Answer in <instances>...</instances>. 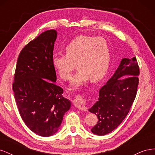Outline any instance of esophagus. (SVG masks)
<instances>
[{
	"label": "esophagus",
	"mask_w": 155,
	"mask_h": 155,
	"mask_svg": "<svg viewBox=\"0 0 155 155\" xmlns=\"http://www.w3.org/2000/svg\"><path fill=\"white\" fill-rule=\"evenodd\" d=\"M73 103L75 107H76L78 109L81 110H87V107H85V102H84V100L81 96L76 97L73 101Z\"/></svg>",
	"instance_id": "34e87169"
}]
</instances>
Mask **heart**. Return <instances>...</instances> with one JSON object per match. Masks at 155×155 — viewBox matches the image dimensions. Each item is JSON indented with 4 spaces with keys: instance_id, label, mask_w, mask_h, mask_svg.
<instances>
[{
    "instance_id": "b5f03b06",
    "label": "heart",
    "mask_w": 155,
    "mask_h": 155,
    "mask_svg": "<svg viewBox=\"0 0 155 155\" xmlns=\"http://www.w3.org/2000/svg\"><path fill=\"white\" fill-rule=\"evenodd\" d=\"M67 54H54L52 64L60 77L68 80L75 68L78 72L72 79L71 86L76 88L91 81L101 80L109 68L112 54L110 46L104 38L86 35H77L65 46Z\"/></svg>"
}]
</instances>
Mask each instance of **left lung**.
Returning a JSON list of instances; mask_svg holds the SVG:
<instances>
[{
	"mask_svg": "<svg viewBox=\"0 0 155 155\" xmlns=\"http://www.w3.org/2000/svg\"><path fill=\"white\" fill-rule=\"evenodd\" d=\"M139 74L137 58L121 59L113 76L100 90L98 100L88 109L98 118L92 133L105 135L122 122L137 96Z\"/></svg>",
	"mask_w": 155,
	"mask_h": 155,
	"instance_id": "obj_1",
	"label": "left lung"
}]
</instances>
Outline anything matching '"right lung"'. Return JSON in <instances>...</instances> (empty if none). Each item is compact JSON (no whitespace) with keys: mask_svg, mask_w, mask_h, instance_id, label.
Masks as SVG:
<instances>
[{"mask_svg":"<svg viewBox=\"0 0 155 155\" xmlns=\"http://www.w3.org/2000/svg\"><path fill=\"white\" fill-rule=\"evenodd\" d=\"M57 31L41 34L22 48L17 59L13 91L22 120L31 131L47 137L58 132L71 102L56 85L52 64Z\"/></svg>","mask_w":155,"mask_h":155,"instance_id":"obj_1","label":"right lung"}]
</instances>
